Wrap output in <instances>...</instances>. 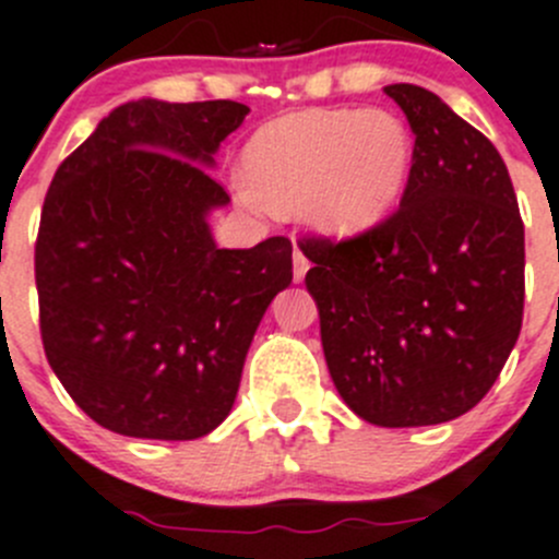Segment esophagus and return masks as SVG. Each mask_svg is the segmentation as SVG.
Returning <instances> with one entry per match:
<instances>
[{"label": "esophagus", "mask_w": 559, "mask_h": 559, "mask_svg": "<svg viewBox=\"0 0 559 559\" xmlns=\"http://www.w3.org/2000/svg\"><path fill=\"white\" fill-rule=\"evenodd\" d=\"M292 264H295V267H292V275H295V281H304L306 273H309V267H311L304 250L295 248V255H292Z\"/></svg>", "instance_id": "obj_1"}]
</instances>
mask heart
I'll return each mask as SVG.
<instances>
[{
    "mask_svg": "<svg viewBox=\"0 0 559 559\" xmlns=\"http://www.w3.org/2000/svg\"><path fill=\"white\" fill-rule=\"evenodd\" d=\"M242 168L253 209L304 212L328 237H361L397 209L414 138L389 109H300L248 140Z\"/></svg>",
    "mask_w": 559,
    "mask_h": 559,
    "instance_id": "heart-1",
    "label": "heart"
}]
</instances>
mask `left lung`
Masks as SVG:
<instances>
[{"label": "left lung", "instance_id": "left-lung-1", "mask_svg": "<svg viewBox=\"0 0 559 559\" xmlns=\"http://www.w3.org/2000/svg\"><path fill=\"white\" fill-rule=\"evenodd\" d=\"M414 132L400 209L361 237H304L328 372L380 427L441 425L491 391L524 317V223L508 165L419 85H389Z\"/></svg>", "mask_w": 559, "mask_h": 559}]
</instances>
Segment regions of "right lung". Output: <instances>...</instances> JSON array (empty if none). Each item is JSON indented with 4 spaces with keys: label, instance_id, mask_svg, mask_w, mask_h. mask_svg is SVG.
I'll return each mask as SVG.
<instances>
[{
    "label": "right lung",
    "instance_id": "right-lung-1",
    "mask_svg": "<svg viewBox=\"0 0 559 559\" xmlns=\"http://www.w3.org/2000/svg\"><path fill=\"white\" fill-rule=\"evenodd\" d=\"M250 109L239 102L115 107L62 159L35 242L49 367L102 427L192 441L237 400L292 242L217 248L206 215L231 198L206 168Z\"/></svg>",
    "mask_w": 559,
    "mask_h": 559
}]
</instances>
